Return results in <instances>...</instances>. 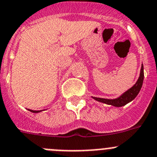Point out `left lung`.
Instances as JSON below:
<instances>
[{"label": "left lung", "mask_w": 157, "mask_h": 157, "mask_svg": "<svg viewBox=\"0 0 157 157\" xmlns=\"http://www.w3.org/2000/svg\"><path fill=\"white\" fill-rule=\"evenodd\" d=\"M143 79H144V70H143V65L142 64L140 77H139L137 82L131 88L128 89L125 93H123L121 96L115 99H105L101 98H95V97H92V98L99 102L106 104V105H112V106L115 107H122L136 98V97L138 95V94L140 93V90L142 88Z\"/></svg>", "instance_id": "1"}]
</instances>
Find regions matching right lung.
I'll return each mask as SVG.
<instances>
[{"instance_id":"1","label":"right lung","mask_w":157,"mask_h":157,"mask_svg":"<svg viewBox=\"0 0 157 157\" xmlns=\"http://www.w3.org/2000/svg\"><path fill=\"white\" fill-rule=\"evenodd\" d=\"M29 111H30V112H33V113H38V112H42V111H33V110H30V109H29Z\"/></svg>"}]
</instances>
